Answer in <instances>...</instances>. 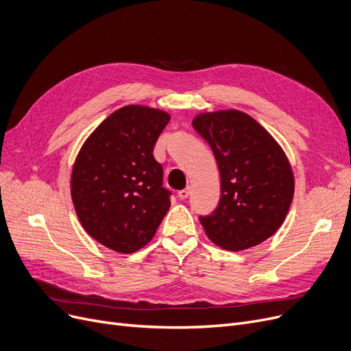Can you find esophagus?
<instances>
[{"mask_svg": "<svg viewBox=\"0 0 351 351\" xmlns=\"http://www.w3.org/2000/svg\"><path fill=\"white\" fill-rule=\"evenodd\" d=\"M189 195H190V187H187V189H184V190L178 191V197H180L181 199H186Z\"/></svg>", "mask_w": 351, "mask_h": 351, "instance_id": "esophagus-1", "label": "esophagus"}]
</instances>
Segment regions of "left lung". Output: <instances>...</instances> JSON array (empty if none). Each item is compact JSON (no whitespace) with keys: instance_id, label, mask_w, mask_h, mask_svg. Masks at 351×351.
Instances as JSON below:
<instances>
[{"instance_id":"1","label":"left lung","mask_w":351,"mask_h":351,"mask_svg":"<svg viewBox=\"0 0 351 351\" xmlns=\"http://www.w3.org/2000/svg\"><path fill=\"white\" fill-rule=\"evenodd\" d=\"M193 127L210 144L221 178L219 206L199 217L207 237L232 252L270 239L294 195L293 170L280 144L239 110L202 112Z\"/></svg>"}]
</instances>
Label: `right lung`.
I'll list each match as a JSON object with an SVG mask.
<instances>
[{
    "label": "right lung",
    "instance_id": "1",
    "mask_svg": "<svg viewBox=\"0 0 351 351\" xmlns=\"http://www.w3.org/2000/svg\"><path fill=\"white\" fill-rule=\"evenodd\" d=\"M170 114L145 106L114 111L82 144L71 173L81 226L99 244L130 254L152 241L170 191L153 149Z\"/></svg>",
    "mask_w": 351,
    "mask_h": 351
}]
</instances>
